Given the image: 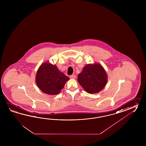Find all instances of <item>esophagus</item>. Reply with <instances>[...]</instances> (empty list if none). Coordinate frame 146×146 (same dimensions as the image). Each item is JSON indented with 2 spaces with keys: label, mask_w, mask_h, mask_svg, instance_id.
<instances>
[{
  "label": "esophagus",
  "mask_w": 146,
  "mask_h": 146,
  "mask_svg": "<svg viewBox=\"0 0 146 146\" xmlns=\"http://www.w3.org/2000/svg\"><path fill=\"white\" fill-rule=\"evenodd\" d=\"M70 78H72V79H75L76 78V76L75 75H72L71 76H70Z\"/></svg>",
  "instance_id": "obj_1"
}]
</instances>
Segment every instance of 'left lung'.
<instances>
[{
    "label": "left lung",
    "instance_id": "1",
    "mask_svg": "<svg viewBox=\"0 0 146 146\" xmlns=\"http://www.w3.org/2000/svg\"><path fill=\"white\" fill-rule=\"evenodd\" d=\"M78 77L79 84L90 94L100 92L107 83L106 71L103 66L98 63L88 64L85 66Z\"/></svg>",
    "mask_w": 146,
    "mask_h": 146
}]
</instances>
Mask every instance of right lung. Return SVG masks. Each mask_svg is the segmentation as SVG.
I'll list each match as a JSON object with an SVG mask.
<instances>
[{
	"label": "right lung",
	"mask_w": 146,
	"mask_h": 146,
	"mask_svg": "<svg viewBox=\"0 0 146 146\" xmlns=\"http://www.w3.org/2000/svg\"><path fill=\"white\" fill-rule=\"evenodd\" d=\"M68 80L56 65L48 62L39 67L36 76V84L40 90L49 95L58 94Z\"/></svg>",
	"instance_id": "obj_1"
}]
</instances>
